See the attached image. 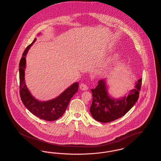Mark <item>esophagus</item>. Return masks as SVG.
I'll return each instance as SVG.
<instances>
[{
  "mask_svg": "<svg viewBox=\"0 0 161 161\" xmlns=\"http://www.w3.org/2000/svg\"><path fill=\"white\" fill-rule=\"evenodd\" d=\"M80 88L83 90V91H87L88 89V86L87 84H84V83H81L80 86Z\"/></svg>",
  "mask_w": 161,
  "mask_h": 161,
  "instance_id": "1",
  "label": "esophagus"
}]
</instances>
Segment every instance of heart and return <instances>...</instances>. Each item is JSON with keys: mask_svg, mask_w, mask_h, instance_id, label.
<instances>
[{"mask_svg": "<svg viewBox=\"0 0 161 161\" xmlns=\"http://www.w3.org/2000/svg\"><path fill=\"white\" fill-rule=\"evenodd\" d=\"M119 57V54H115L112 57V58H110L108 61L104 64L103 68H107L108 66H110L112 63H114V61L117 60Z\"/></svg>", "mask_w": 161, "mask_h": 161, "instance_id": "obj_1", "label": "heart"}]
</instances>
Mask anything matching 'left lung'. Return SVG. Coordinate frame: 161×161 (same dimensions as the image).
Instances as JSON below:
<instances>
[{"mask_svg": "<svg viewBox=\"0 0 161 161\" xmlns=\"http://www.w3.org/2000/svg\"><path fill=\"white\" fill-rule=\"evenodd\" d=\"M142 84V78L136 82L135 89L130 91L127 97L114 99L107 93L104 80L98 81L95 89H91L92 103L90 112L92 117L101 123H109L122 117L137 102Z\"/></svg>", "mask_w": 161, "mask_h": 161, "instance_id": "obj_1", "label": "left lung"}]
</instances>
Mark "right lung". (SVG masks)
Here are the masks:
<instances>
[{"label":"right lung","instance_id":"1","mask_svg":"<svg viewBox=\"0 0 161 161\" xmlns=\"http://www.w3.org/2000/svg\"><path fill=\"white\" fill-rule=\"evenodd\" d=\"M36 40V38L25 49L19 63L20 96L25 106L33 115L47 121H55L64 114L70 100L78 90V83L71 85L54 100L39 101L31 95L25 82V69L26 67V55Z\"/></svg>","mask_w":161,"mask_h":161}]
</instances>
